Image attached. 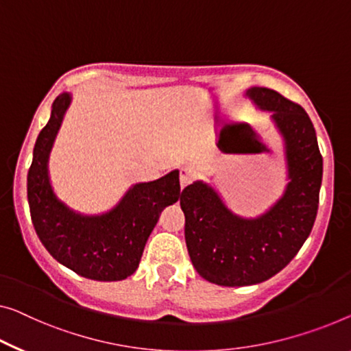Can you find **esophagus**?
<instances>
[{
    "instance_id": "esophagus-1",
    "label": "esophagus",
    "mask_w": 351,
    "mask_h": 351,
    "mask_svg": "<svg viewBox=\"0 0 351 351\" xmlns=\"http://www.w3.org/2000/svg\"><path fill=\"white\" fill-rule=\"evenodd\" d=\"M192 181H193V173H192V171L187 170V169H181V171H180L181 189H184L186 186H189Z\"/></svg>"
}]
</instances>
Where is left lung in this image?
Segmentation results:
<instances>
[{"mask_svg":"<svg viewBox=\"0 0 351 351\" xmlns=\"http://www.w3.org/2000/svg\"><path fill=\"white\" fill-rule=\"evenodd\" d=\"M245 96L271 112L284 140L289 182L282 197L260 216L243 217L213 186L198 180L180 200L193 268L223 287L260 284L290 263L315 222L323 176L315 129L306 110L269 88L252 86Z\"/></svg>","mask_w":351,"mask_h":351,"instance_id":"left-lung-1","label":"left lung"}]
</instances>
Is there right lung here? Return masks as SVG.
<instances>
[{
    "instance_id": "1",
    "label": "right lung",
    "mask_w": 351,
    "mask_h": 351,
    "mask_svg": "<svg viewBox=\"0 0 351 351\" xmlns=\"http://www.w3.org/2000/svg\"><path fill=\"white\" fill-rule=\"evenodd\" d=\"M71 101L69 93L55 99L49 123L36 140L28 171L31 221L40 243L66 268L93 280H123L138 268L162 209L181 197L180 171L137 182L107 213L74 211L56 197L49 176L51 146Z\"/></svg>"
}]
</instances>
